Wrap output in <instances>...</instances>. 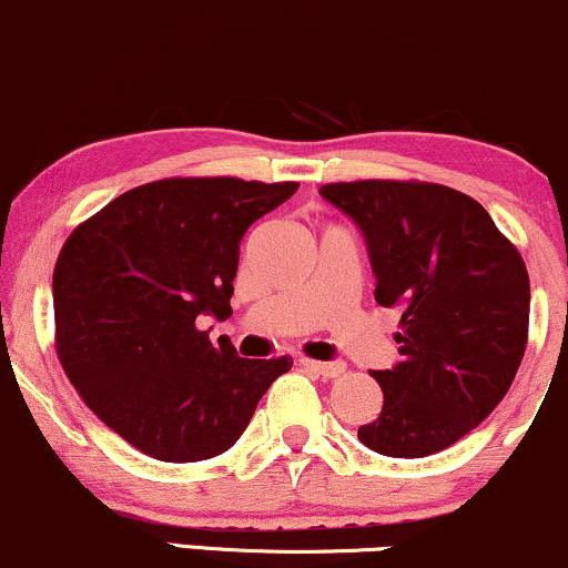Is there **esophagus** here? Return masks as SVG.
Masks as SVG:
<instances>
[{
	"label": "esophagus",
	"mask_w": 568,
	"mask_h": 568,
	"mask_svg": "<svg viewBox=\"0 0 568 568\" xmlns=\"http://www.w3.org/2000/svg\"><path fill=\"white\" fill-rule=\"evenodd\" d=\"M300 363L305 371L321 375V378H338V375L344 373V367H347L344 363H321V359H307V357H302Z\"/></svg>",
	"instance_id": "obj_1"
}]
</instances>
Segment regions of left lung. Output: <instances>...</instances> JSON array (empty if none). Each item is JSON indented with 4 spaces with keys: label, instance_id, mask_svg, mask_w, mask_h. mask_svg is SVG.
I'll return each mask as SVG.
<instances>
[{
    "label": "left lung",
    "instance_id": "1",
    "mask_svg": "<svg viewBox=\"0 0 568 568\" xmlns=\"http://www.w3.org/2000/svg\"><path fill=\"white\" fill-rule=\"evenodd\" d=\"M321 195L363 232L375 302L399 307L402 363L373 373L383 409L367 448L419 459L477 428L509 392L527 347L529 276L475 197L433 182L359 180Z\"/></svg>",
    "mask_w": 568,
    "mask_h": 568
}]
</instances>
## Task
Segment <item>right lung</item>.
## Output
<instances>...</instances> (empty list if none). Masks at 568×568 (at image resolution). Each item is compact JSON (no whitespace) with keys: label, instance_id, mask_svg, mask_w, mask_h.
Returning <instances> with one entry per match:
<instances>
[{"label":"right lung","instance_id":"add662e5","mask_svg":"<svg viewBox=\"0 0 568 568\" xmlns=\"http://www.w3.org/2000/svg\"><path fill=\"white\" fill-rule=\"evenodd\" d=\"M297 182L169 176L83 221L54 266L57 357L80 399L138 452L201 462L234 446L290 357L213 347L232 315L240 240Z\"/></svg>","mask_w":568,"mask_h":568}]
</instances>
